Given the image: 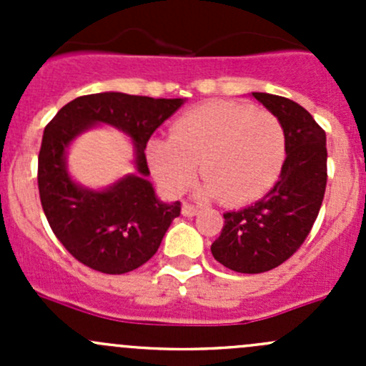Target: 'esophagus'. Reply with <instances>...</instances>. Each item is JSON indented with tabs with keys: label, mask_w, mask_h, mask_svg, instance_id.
<instances>
[{
	"label": "esophagus",
	"mask_w": 366,
	"mask_h": 366,
	"mask_svg": "<svg viewBox=\"0 0 366 366\" xmlns=\"http://www.w3.org/2000/svg\"><path fill=\"white\" fill-rule=\"evenodd\" d=\"M197 212H198V209L194 205H191V204H184L182 205V214H184V216H187V217L197 216Z\"/></svg>",
	"instance_id": "34e87169"
}]
</instances>
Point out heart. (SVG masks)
<instances>
[{"label":"heart","mask_w":366,"mask_h":366,"mask_svg":"<svg viewBox=\"0 0 366 366\" xmlns=\"http://www.w3.org/2000/svg\"><path fill=\"white\" fill-rule=\"evenodd\" d=\"M287 134L280 118L235 101H214L180 114L169 138L149 143V162L168 193L187 189L198 172L205 177L197 193L228 205L252 202L280 175Z\"/></svg>","instance_id":"obj_1"}]
</instances>
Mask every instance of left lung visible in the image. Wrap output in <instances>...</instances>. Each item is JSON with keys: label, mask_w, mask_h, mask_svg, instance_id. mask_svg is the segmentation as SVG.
<instances>
[{"label": "left lung", "mask_w": 366, "mask_h": 366, "mask_svg": "<svg viewBox=\"0 0 366 366\" xmlns=\"http://www.w3.org/2000/svg\"><path fill=\"white\" fill-rule=\"evenodd\" d=\"M287 134V157L278 182L246 209L224 212L210 252L224 267L244 274L271 271L289 260L308 237L327 182L326 132L297 102L254 92Z\"/></svg>", "instance_id": "8db88e82"}]
</instances>
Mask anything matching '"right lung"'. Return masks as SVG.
I'll list each match as a JSON object with an SVG mask.
<instances>
[{"label":"right lung","instance_id":"obj_1","mask_svg":"<svg viewBox=\"0 0 366 366\" xmlns=\"http://www.w3.org/2000/svg\"><path fill=\"white\" fill-rule=\"evenodd\" d=\"M182 99H152L118 92L83 95L65 104L46 125L39 152V194L49 227L76 260L94 271L124 274L156 254L180 202L156 198L145 149L157 127L182 106ZM94 123L122 128L137 147L138 176L109 190L77 187L64 168L69 142Z\"/></svg>","mask_w":366,"mask_h":366}]
</instances>
